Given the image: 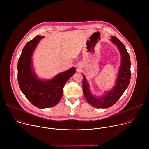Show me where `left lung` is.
Listing matches in <instances>:
<instances>
[{"label": "left lung", "mask_w": 149, "mask_h": 149, "mask_svg": "<svg viewBox=\"0 0 149 149\" xmlns=\"http://www.w3.org/2000/svg\"><path fill=\"white\" fill-rule=\"evenodd\" d=\"M110 40L117 46L121 59L117 77L113 89L105 91L102 95L97 97L91 93L89 83L85 75L82 74V89L85 98L93 107L98 109L108 108L116 104L128 87L131 78V62L125 46L116 36H112Z\"/></svg>", "instance_id": "obj_1"}]
</instances>
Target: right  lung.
Segmentation results:
<instances>
[{
    "instance_id": "obj_1",
    "label": "right lung",
    "mask_w": 149,
    "mask_h": 149,
    "mask_svg": "<svg viewBox=\"0 0 149 149\" xmlns=\"http://www.w3.org/2000/svg\"><path fill=\"white\" fill-rule=\"evenodd\" d=\"M44 36L37 35L29 41L22 49L17 63L19 87L27 99L35 107L46 109L54 107L60 101L63 88L75 73L72 67L50 79L39 78L32 67V55L38 44Z\"/></svg>"
}]
</instances>
